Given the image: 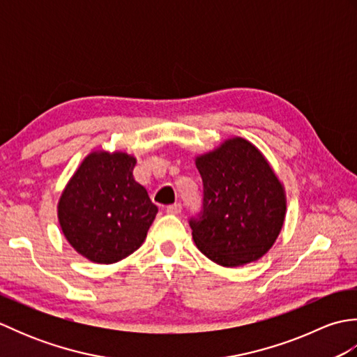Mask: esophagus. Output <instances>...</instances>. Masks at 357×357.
Here are the masks:
<instances>
[{
    "label": "esophagus",
    "instance_id": "esophagus-1",
    "mask_svg": "<svg viewBox=\"0 0 357 357\" xmlns=\"http://www.w3.org/2000/svg\"><path fill=\"white\" fill-rule=\"evenodd\" d=\"M181 210H183V206H181L179 202L172 204V206H167V208H165V211H167V213H169V215H179Z\"/></svg>",
    "mask_w": 357,
    "mask_h": 357
}]
</instances>
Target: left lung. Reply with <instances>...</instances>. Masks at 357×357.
I'll list each match as a JSON object with an SVG mask.
<instances>
[{
	"label": "left lung",
	"mask_w": 357,
	"mask_h": 357,
	"mask_svg": "<svg viewBox=\"0 0 357 357\" xmlns=\"http://www.w3.org/2000/svg\"><path fill=\"white\" fill-rule=\"evenodd\" d=\"M202 206L190 216L193 241L224 267L257 261L275 244L285 218L284 188L267 159L242 138L196 159Z\"/></svg>",
	"instance_id": "left-lung-1"
}]
</instances>
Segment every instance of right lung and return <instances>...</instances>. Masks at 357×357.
Listing matches in <instances>:
<instances>
[{"instance_id":"right-lung-1","label":"right lung","mask_w":357,"mask_h":357,"mask_svg":"<svg viewBox=\"0 0 357 357\" xmlns=\"http://www.w3.org/2000/svg\"><path fill=\"white\" fill-rule=\"evenodd\" d=\"M136 159L93 151L75 172L58 204L66 239L87 259L113 264L138 250L158 207L133 178Z\"/></svg>"}]
</instances>
